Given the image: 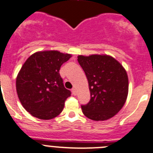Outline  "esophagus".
Wrapping results in <instances>:
<instances>
[{
  "label": "esophagus",
  "instance_id": "1",
  "mask_svg": "<svg viewBox=\"0 0 153 153\" xmlns=\"http://www.w3.org/2000/svg\"><path fill=\"white\" fill-rule=\"evenodd\" d=\"M71 92H72V94H73V95H76L77 94L76 88H73L71 89Z\"/></svg>",
  "mask_w": 153,
  "mask_h": 153
}]
</instances>
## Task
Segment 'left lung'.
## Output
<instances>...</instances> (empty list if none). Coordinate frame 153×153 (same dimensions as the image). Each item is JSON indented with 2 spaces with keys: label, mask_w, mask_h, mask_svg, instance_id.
<instances>
[{
  "label": "left lung",
  "mask_w": 153,
  "mask_h": 153,
  "mask_svg": "<svg viewBox=\"0 0 153 153\" xmlns=\"http://www.w3.org/2000/svg\"><path fill=\"white\" fill-rule=\"evenodd\" d=\"M78 62L88 81L90 101L82 105L85 116L105 120L117 114L126 102L128 76L122 65L107 55L78 56Z\"/></svg>",
  "instance_id": "left-lung-1"
}]
</instances>
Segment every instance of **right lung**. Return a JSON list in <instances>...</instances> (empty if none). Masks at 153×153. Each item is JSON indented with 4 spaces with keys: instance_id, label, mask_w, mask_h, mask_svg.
Segmentation results:
<instances>
[{
    "instance_id": "1",
    "label": "right lung",
    "mask_w": 153,
    "mask_h": 153,
    "mask_svg": "<svg viewBox=\"0 0 153 153\" xmlns=\"http://www.w3.org/2000/svg\"><path fill=\"white\" fill-rule=\"evenodd\" d=\"M71 57L59 51L37 52L23 65L16 77V92L23 107L32 116L50 120L62 111L71 91L65 88L59 70Z\"/></svg>"
}]
</instances>
